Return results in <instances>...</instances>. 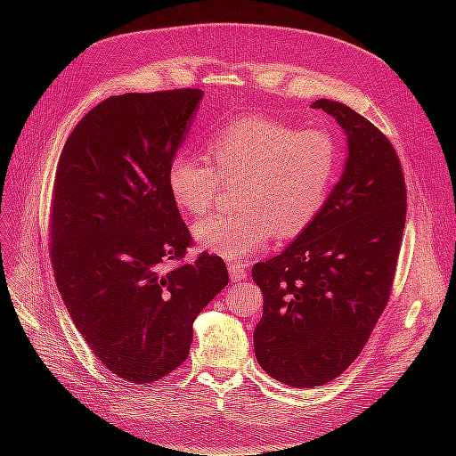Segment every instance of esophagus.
<instances>
[{"mask_svg": "<svg viewBox=\"0 0 456 456\" xmlns=\"http://www.w3.org/2000/svg\"><path fill=\"white\" fill-rule=\"evenodd\" d=\"M228 272H230V280L233 283H240V281L247 280V275H249V270H247L245 265H240V262H232V265L228 266Z\"/></svg>", "mask_w": 456, "mask_h": 456, "instance_id": "obj_1", "label": "esophagus"}]
</instances>
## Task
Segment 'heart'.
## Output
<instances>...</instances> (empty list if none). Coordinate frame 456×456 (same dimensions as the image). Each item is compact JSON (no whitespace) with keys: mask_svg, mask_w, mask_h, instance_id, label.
Segmentation results:
<instances>
[{"mask_svg":"<svg viewBox=\"0 0 456 456\" xmlns=\"http://www.w3.org/2000/svg\"><path fill=\"white\" fill-rule=\"evenodd\" d=\"M211 161L176 154L167 188L190 215L211 209L220 184L240 181L230 215H213L194 226L201 249L243 260L266 249L273 232L293 238L322 213L340 169L337 136L320 127L295 129L283 121L245 116L211 134Z\"/></svg>","mask_w":456,"mask_h":456,"instance_id":"heart-1","label":"heart"}]
</instances>
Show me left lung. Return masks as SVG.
I'll list each match as a JSON object with an SVG mask.
<instances>
[{
	"label": "left lung",
	"instance_id": "obj_1",
	"mask_svg": "<svg viewBox=\"0 0 456 456\" xmlns=\"http://www.w3.org/2000/svg\"><path fill=\"white\" fill-rule=\"evenodd\" d=\"M312 108L348 136L342 176L314 223L281 255L253 266L265 297L256 362L293 388L340 377L365 348L390 298L407 213L390 141L346 104L320 99Z\"/></svg>",
	"mask_w": 456,
	"mask_h": 456
}]
</instances>
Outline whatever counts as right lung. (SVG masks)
<instances>
[{
    "instance_id": "obj_1",
    "label": "right lung",
    "mask_w": 456,
    "mask_h": 456,
    "mask_svg": "<svg viewBox=\"0 0 456 456\" xmlns=\"http://www.w3.org/2000/svg\"><path fill=\"white\" fill-rule=\"evenodd\" d=\"M201 89L110 96L62 148L51 207L54 280L102 365L136 384L169 375L190 352L191 323L228 285L224 260L191 245L167 188Z\"/></svg>"
}]
</instances>
